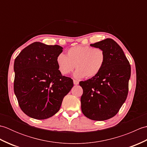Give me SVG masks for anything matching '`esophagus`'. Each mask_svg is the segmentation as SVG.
Segmentation results:
<instances>
[{"label":"esophagus","instance_id":"1","mask_svg":"<svg viewBox=\"0 0 147 147\" xmlns=\"http://www.w3.org/2000/svg\"><path fill=\"white\" fill-rule=\"evenodd\" d=\"M73 83H74V85H78V84H79V82H78V81H77V80H73Z\"/></svg>","mask_w":147,"mask_h":147}]
</instances>
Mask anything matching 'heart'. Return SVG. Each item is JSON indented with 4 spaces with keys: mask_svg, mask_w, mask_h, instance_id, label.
Returning <instances> with one entry per match:
<instances>
[{
    "mask_svg": "<svg viewBox=\"0 0 147 147\" xmlns=\"http://www.w3.org/2000/svg\"><path fill=\"white\" fill-rule=\"evenodd\" d=\"M67 55L59 54L57 63L61 73L66 75L76 67L74 73L76 78H87L97 75L104 66L105 54L100 48H92L89 46L77 45L72 47L67 51Z\"/></svg>",
    "mask_w": 147,
    "mask_h": 147,
    "instance_id": "heart-1",
    "label": "heart"
}]
</instances>
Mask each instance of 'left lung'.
<instances>
[{
  "label": "left lung",
  "mask_w": 147,
  "mask_h": 147,
  "mask_svg": "<svg viewBox=\"0 0 147 147\" xmlns=\"http://www.w3.org/2000/svg\"><path fill=\"white\" fill-rule=\"evenodd\" d=\"M90 46L100 48L105 54L104 66L97 75L80 82L83 114L90 119L105 121L119 111L128 93L131 65L123 49L111 38Z\"/></svg>",
  "instance_id": "1"
}]
</instances>
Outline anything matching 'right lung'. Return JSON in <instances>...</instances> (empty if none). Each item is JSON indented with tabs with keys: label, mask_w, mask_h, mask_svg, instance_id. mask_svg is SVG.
Here are the masks:
<instances>
[{
	"label": "right lung",
	"mask_w": 147,
	"mask_h": 147,
	"mask_svg": "<svg viewBox=\"0 0 147 147\" xmlns=\"http://www.w3.org/2000/svg\"><path fill=\"white\" fill-rule=\"evenodd\" d=\"M62 47L34 42L15 59L14 91L24 114L45 119L59 111L73 81L62 76L57 63Z\"/></svg>",
	"instance_id": "right-lung-1"
}]
</instances>
